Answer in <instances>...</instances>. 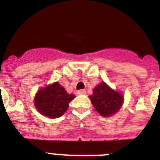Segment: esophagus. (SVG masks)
Instances as JSON below:
<instances>
[{"label": "esophagus", "mask_w": 160, "mask_h": 160, "mask_svg": "<svg viewBox=\"0 0 160 160\" xmlns=\"http://www.w3.org/2000/svg\"><path fill=\"white\" fill-rule=\"evenodd\" d=\"M77 94H87V91H86L85 90H78V91Z\"/></svg>", "instance_id": "esophagus-1"}]
</instances>
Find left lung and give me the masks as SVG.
Returning <instances> with one entry per match:
<instances>
[{"mask_svg": "<svg viewBox=\"0 0 160 160\" xmlns=\"http://www.w3.org/2000/svg\"><path fill=\"white\" fill-rule=\"evenodd\" d=\"M89 98L96 111L105 118L118 112L124 102V97L121 93L103 81L94 87L93 94Z\"/></svg>", "mask_w": 160, "mask_h": 160, "instance_id": "1", "label": "left lung"}]
</instances>
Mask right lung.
<instances>
[{
  "instance_id": "right-lung-1",
  "label": "right lung",
  "mask_w": 160,
  "mask_h": 160,
  "mask_svg": "<svg viewBox=\"0 0 160 160\" xmlns=\"http://www.w3.org/2000/svg\"><path fill=\"white\" fill-rule=\"evenodd\" d=\"M75 98L73 94H68L58 82L49 84L38 90L33 103L37 111L44 116L57 118L62 116L67 111L69 103Z\"/></svg>"
}]
</instances>
